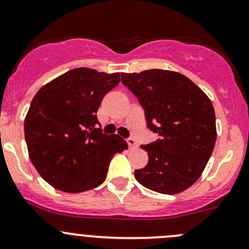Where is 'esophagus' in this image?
<instances>
[{
  "mask_svg": "<svg viewBox=\"0 0 249 249\" xmlns=\"http://www.w3.org/2000/svg\"><path fill=\"white\" fill-rule=\"evenodd\" d=\"M126 142H127V145H129V148H136L137 147V143H136V141H135L134 139H127L126 140Z\"/></svg>",
  "mask_w": 249,
  "mask_h": 249,
  "instance_id": "1",
  "label": "esophagus"
}]
</instances>
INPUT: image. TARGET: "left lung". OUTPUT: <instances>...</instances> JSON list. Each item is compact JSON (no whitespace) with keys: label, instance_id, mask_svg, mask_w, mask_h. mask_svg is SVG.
Returning <instances> with one entry per match:
<instances>
[{"label":"left lung","instance_id":"8db88e82","mask_svg":"<svg viewBox=\"0 0 249 249\" xmlns=\"http://www.w3.org/2000/svg\"><path fill=\"white\" fill-rule=\"evenodd\" d=\"M139 99L148 129L159 140L141 145L148 164L135 171L140 184L161 194H178L202 175L217 139L215 114L207 95L189 78L167 70L122 73Z\"/></svg>","mask_w":249,"mask_h":249}]
</instances>
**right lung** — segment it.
<instances>
[{
	"label": "right lung",
	"instance_id": "1",
	"mask_svg": "<svg viewBox=\"0 0 249 249\" xmlns=\"http://www.w3.org/2000/svg\"><path fill=\"white\" fill-rule=\"evenodd\" d=\"M120 82V73L80 67L41 88L25 117L31 162L52 187L82 193L104 183L113 155L127 149L119 135L97 129L102 99Z\"/></svg>",
	"mask_w": 249,
	"mask_h": 249
}]
</instances>
